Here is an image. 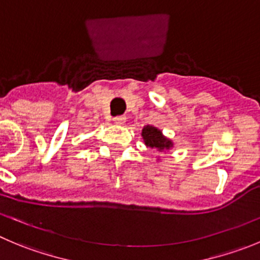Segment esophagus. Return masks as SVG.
Returning <instances> with one entry per match:
<instances>
[{"mask_svg":"<svg viewBox=\"0 0 260 260\" xmlns=\"http://www.w3.org/2000/svg\"><path fill=\"white\" fill-rule=\"evenodd\" d=\"M113 121H115V123H117V125H123V123L126 122V117L125 116H116V117H113Z\"/></svg>","mask_w":260,"mask_h":260,"instance_id":"1","label":"esophagus"}]
</instances>
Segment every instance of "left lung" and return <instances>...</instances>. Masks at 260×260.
Here are the masks:
<instances>
[{"mask_svg": "<svg viewBox=\"0 0 260 260\" xmlns=\"http://www.w3.org/2000/svg\"><path fill=\"white\" fill-rule=\"evenodd\" d=\"M142 137L144 139V143L147 147L155 148L159 152L163 150H169L174 147V143L162 134L159 128L154 127L152 125H147L143 127Z\"/></svg>", "mask_w": 260, "mask_h": 260, "instance_id": "left-lung-1", "label": "left lung"}]
</instances>
